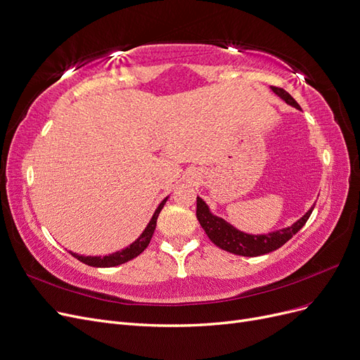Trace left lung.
I'll return each instance as SVG.
<instances>
[{
    "mask_svg": "<svg viewBox=\"0 0 360 360\" xmlns=\"http://www.w3.org/2000/svg\"><path fill=\"white\" fill-rule=\"evenodd\" d=\"M271 90L288 105L294 106L297 110H301V106L286 90L278 89V87H271ZM313 209H314V205L305 212L297 222L289 225V227L271 231L269 234H249V233L237 230L234 225H231L224 218L212 214L206 202L198 195H197L195 215L198 222L202 225V229L212 240V243H215L218 248L227 250L234 255L259 257L278 249L281 246H283L289 238L294 237L304 227V224L307 222Z\"/></svg>",
    "mask_w": 360,
    "mask_h": 360,
    "instance_id": "8db88e82",
    "label": "left lung"
}]
</instances>
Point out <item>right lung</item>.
<instances>
[{
  "label": "right lung",
  "instance_id": "right-lung-1",
  "mask_svg": "<svg viewBox=\"0 0 360 360\" xmlns=\"http://www.w3.org/2000/svg\"><path fill=\"white\" fill-rule=\"evenodd\" d=\"M167 198L169 197H166L165 200L158 205V207L154 212L153 218L150 219L148 225H146L145 230L142 231V234L131 245H129L127 248H124L122 250H117V252H114V254L105 255V257H84V255H78V254H75V252H71V250H70V254L74 258H77L78 261H82V262L90 265V267H99V269L115 267V265L124 264V262H127V261H130L133 258H136L138 255H141L142 252L146 249V246L150 245L151 237H153L154 230H155V225H157V218L160 215V212H162L163 206L166 205Z\"/></svg>",
  "mask_w": 360,
  "mask_h": 360
}]
</instances>
